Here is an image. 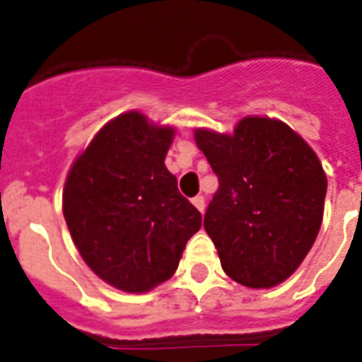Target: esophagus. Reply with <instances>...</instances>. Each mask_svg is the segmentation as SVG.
I'll return each mask as SVG.
<instances>
[{
    "label": "esophagus",
    "instance_id": "esophagus-1",
    "mask_svg": "<svg viewBox=\"0 0 362 362\" xmlns=\"http://www.w3.org/2000/svg\"><path fill=\"white\" fill-rule=\"evenodd\" d=\"M191 202H193V206H195L197 210L201 211V214H204V208H206V204H204V197L197 195L195 199H193V201H191Z\"/></svg>",
    "mask_w": 362,
    "mask_h": 362
}]
</instances>
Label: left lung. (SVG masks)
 <instances>
[{"mask_svg": "<svg viewBox=\"0 0 362 362\" xmlns=\"http://www.w3.org/2000/svg\"><path fill=\"white\" fill-rule=\"evenodd\" d=\"M219 187L204 228L223 272L247 288L292 275L318 236L327 176L307 141L269 117H243L232 134L197 128Z\"/></svg>", "mask_w": 362, "mask_h": 362, "instance_id": "left-lung-1", "label": "left lung"}]
</instances>
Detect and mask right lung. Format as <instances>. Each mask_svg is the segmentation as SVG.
<instances>
[{"label":"right lung","instance_id":"1","mask_svg":"<svg viewBox=\"0 0 362 362\" xmlns=\"http://www.w3.org/2000/svg\"><path fill=\"white\" fill-rule=\"evenodd\" d=\"M173 137V126L128 111L100 128L66 175L70 236L85 264L122 292H148L171 279L201 228V211L165 167Z\"/></svg>","mask_w":362,"mask_h":362}]
</instances>
